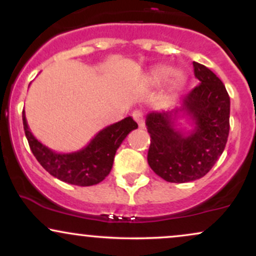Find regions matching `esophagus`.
<instances>
[{
	"mask_svg": "<svg viewBox=\"0 0 256 256\" xmlns=\"http://www.w3.org/2000/svg\"><path fill=\"white\" fill-rule=\"evenodd\" d=\"M132 116H134V119L137 122V124H138V126H140V128H144V122H143L142 113H140V110H134V113H132Z\"/></svg>",
	"mask_w": 256,
	"mask_h": 256,
	"instance_id": "34e87169",
	"label": "esophagus"
}]
</instances>
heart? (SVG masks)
<instances>
[{
    "label": "heart",
    "mask_w": 256,
    "mask_h": 256,
    "mask_svg": "<svg viewBox=\"0 0 256 256\" xmlns=\"http://www.w3.org/2000/svg\"><path fill=\"white\" fill-rule=\"evenodd\" d=\"M173 72H174V71H173L172 67L156 66L155 68L152 70L150 74H149V80H150L152 84L160 85L165 83L167 79L171 77ZM184 82H185V78L182 73H175V74L172 76V78L170 79V83H168L170 92L171 94L178 92V91L182 89V86H183Z\"/></svg>",
    "instance_id": "heart-1"
}]
</instances>
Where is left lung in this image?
<instances>
[{
    "label": "left lung",
    "instance_id": "left-lung-1",
    "mask_svg": "<svg viewBox=\"0 0 256 256\" xmlns=\"http://www.w3.org/2000/svg\"><path fill=\"white\" fill-rule=\"evenodd\" d=\"M192 64L198 86L179 107L152 112L146 119L152 138L148 164L158 177L171 183H186L207 174L224 152L230 131V98L225 85L204 64ZM179 116H190L192 130L175 128Z\"/></svg>",
    "mask_w": 256,
    "mask_h": 256
}]
</instances>
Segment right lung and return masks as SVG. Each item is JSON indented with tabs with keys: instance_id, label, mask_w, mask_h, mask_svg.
<instances>
[{
	"instance_id": "right-lung-1",
	"label": "right lung",
	"mask_w": 256,
	"mask_h": 256,
	"mask_svg": "<svg viewBox=\"0 0 256 256\" xmlns=\"http://www.w3.org/2000/svg\"><path fill=\"white\" fill-rule=\"evenodd\" d=\"M22 124L26 138L34 158L52 177L72 185L90 186L98 184L110 174L114 156L122 140L138 128L131 116L112 124L96 134L80 150L56 152L46 146L32 134L22 110Z\"/></svg>"
}]
</instances>
